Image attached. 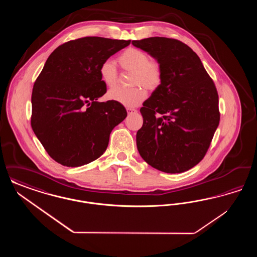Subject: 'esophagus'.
Returning a JSON list of instances; mask_svg holds the SVG:
<instances>
[{
    "mask_svg": "<svg viewBox=\"0 0 257 257\" xmlns=\"http://www.w3.org/2000/svg\"><path fill=\"white\" fill-rule=\"evenodd\" d=\"M126 110H127L128 114H132V113H135V112H137V110H136V109H132V108H127V109H126Z\"/></svg>",
    "mask_w": 257,
    "mask_h": 257,
    "instance_id": "obj_1",
    "label": "esophagus"
}]
</instances>
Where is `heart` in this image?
Masks as SVG:
<instances>
[{"instance_id":"1","label":"heart","mask_w":257,"mask_h":257,"mask_svg":"<svg viewBox=\"0 0 257 257\" xmlns=\"http://www.w3.org/2000/svg\"><path fill=\"white\" fill-rule=\"evenodd\" d=\"M118 61L124 71L132 73L130 85L133 87L111 88L107 97L127 108H134L147 97L145 88L148 91H155L159 88L163 82V67L157 59L149 58L146 51L135 47L124 50ZM99 74L106 86L112 87L117 84L118 75L112 60L107 59L101 62Z\"/></svg>"}]
</instances>
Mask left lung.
Listing matches in <instances>:
<instances>
[{"mask_svg":"<svg viewBox=\"0 0 257 257\" xmlns=\"http://www.w3.org/2000/svg\"><path fill=\"white\" fill-rule=\"evenodd\" d=\"M132 44L163 67L161 86L141 109L139 153L159 171H188L204 158L220 122L216 86L198 56L180 40L155 37Z\"/></svg>","mask_w":257,"mask_h":257,"instance_id":"obj_1","label":"left lung"}]
</instances>
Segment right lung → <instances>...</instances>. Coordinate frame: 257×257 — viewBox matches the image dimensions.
Here are the masks:
<instances>
[{
    "label": "right lung",
    "instance_id": "add662e5",
    "mask_svg": "<svg viewBox=\"0 0 257 257\" xmlns=\"http://www.w3.org/2000/svg\"><path fill=\"white\" fill-rule=\"evenodd\" d=\"M130 42L82 37L61 44L47 59L33 88L31 125L57 163L75 168L98 159L111 130L127 116L121 104L97 99L107 91L101 62Z\"/></svg>",
    "mask_w": 257,
    "mask_h": 257
}]
</instances>
